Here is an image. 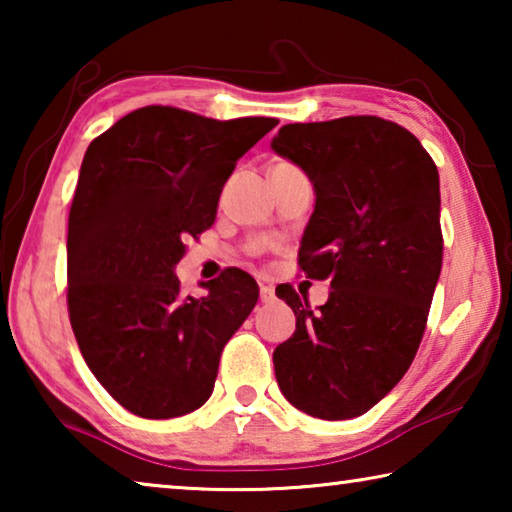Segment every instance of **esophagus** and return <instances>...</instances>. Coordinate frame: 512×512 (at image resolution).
I'll return each mask as SVG.
<instances>
[{"mask_svg": "<svg viewBox=\"0 0 512 512\" xmlns=\"http://www.w3.org/2000/svg\"><path fill=\"white\" fill-rule=\"evenodd\" d=\"M259 300L262 302H273L275 300V289L271 284H259Z\"/></svg>", "mask_w": 512, "mask_h": 512, "instance_id": "obj_1", "label": "esophagus"}]
</instances>
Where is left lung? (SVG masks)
<instances>
[{"mask_svg": "<svg viewBox=\"0 0 512 512\" xmlns=\"http://www.w3.org/2000/svg\"><path fill=\"white\" fill-rule=\"evenodd\" d=\"M271 146L314 183L298 264L329 280L316 309L289 284L275 291L296 314L273 352L277 386L314 418H357L404 377L427 327L443 266L438 169L418 137L372 115L287 124Z\"/></svg>", "mask_w": 512, "mask_h": 512, "instance_id": "obj_1", "label": "left lung"}]
</instances>
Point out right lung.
<instances>
[{"mask_svg": "<svg viewBox=\"0 0 512 512\" xmlns=\"http://www.w3.org/2000/svg\"><path fill=\"white\" fill-rule=\"evenodd\" d=\"M275 126L146 106L85 151L67 228L69 323L92 375L140 418L203 406L223 345L255 307L257 282L239 268L183 298L173 266L214 223L237 160Z\"/></svg>", "mask_w": 512, "mask_h": 512, "instance_id": "right-lung-1", "label": "right lung"}]
</instances>
